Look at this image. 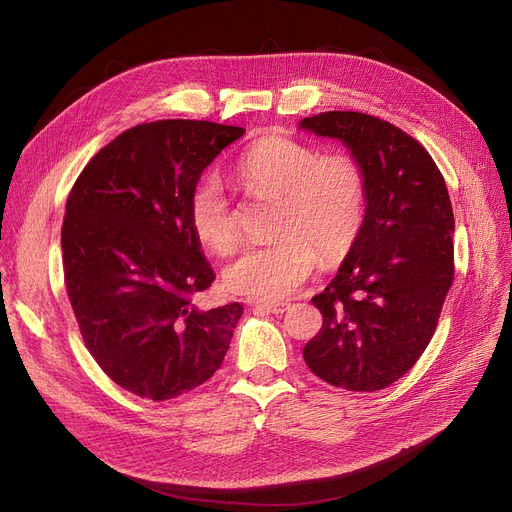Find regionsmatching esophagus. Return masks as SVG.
<instances>
[{
  "mask_svg": "<svg viewBox=\"0 0 512 512\" xmlns=\"http://www.w3.org/2000/svg\"><path fill=\"white\" fill-rule=\"evenodd\" d=\"M251 307H257V309H263V311H270L274 315H282L284 311L290 309V303H263V301H249Z\"/></svg>",
  "mask_w": 512,
  "mask_h": 512,
  "instance_id": "1",
  "label": "esophagus"
}]
</instances>
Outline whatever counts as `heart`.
Returning a JSON list of instances; mask_svg holds the SVG:
<instances>
[{
  "instance_id": "heart-1",
  "label": "heart",
  "mask_w": 512,
  "mask_h": 512,
  "mask_svg": "<svg viewBox=\"0 0 512 512\" xmlns=\"http://www.w3.org/2000/svg\"><path fill=\"white\" fill-rule=\"evenodd\" d=\"M236 178L257 199H280L270 245L247 247L224 267L238 297L282 301L311 276L315 259L340 261L357 242L367 215V174L351 153L321 155L288 137H263L240 155ZM195 238L215 255L240 238L238 215L220 180L197 184L188 205Z\"/></svg>"
}]
</instances>
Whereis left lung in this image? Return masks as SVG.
Wrapping results in <instances>:
<instances>
[{"instance_id":"left-lung-1","label":"left lung","mask_w":512,"mask_h":512,"mask_svg":"<svg viewBox=\"0 0 512 512\" xmlns=\"http://www.w3.org/2000/svg\"><path fill=\"white\" fill-rule=\"evenodd\" d=\"M299 128L342 141L367 174L363 230L311 303L324 315L303 348L324 382L375 392L402 378L432 340L454 280V215L436 161L405 130L361 112Z\"/></svg>"}]
</instances>
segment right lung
<instances>
[{
	"label": "right lung",
	"mask_w": 512,
	"mask_h": 512,
	"mask_svg": "<svg viewBox=\"0 0 512 512\" xmlns=\"http://www.w3.org/2000/svg\"><path fill=\"white\" fill-rule=\"evenodd\" d=\"M245 128L157 120L107 143L76 178L62 224L80 336L124 390L176 398L220 369L242 315L193 303L215 280L188 222L203 170Z\"/></svg>",
	"instance_id": "obj_1"
}]
</instances>
